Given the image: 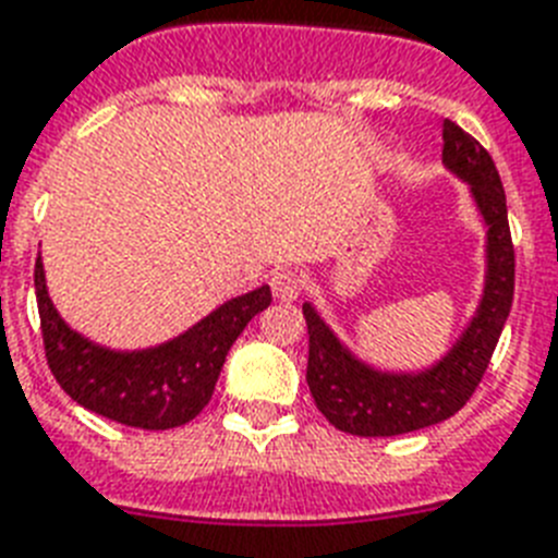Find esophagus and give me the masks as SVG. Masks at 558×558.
<instances>
[{"label": "esophagus", "mask_w": 558, "mask_h": 558, "mask_svg": "<svg viewBox=\"0 0 558 558\" xmlns=\"http://www.w3.org/2000/svg\"><path fill=\"white\" fill-rule=\"evenodd\" d=\"M271 292H275V298L283 303L294 301V298L301 294V278L289 269L275 271V275H271Z\"/></svg>", "instance_id": "esophagus-1"}]
</instances>
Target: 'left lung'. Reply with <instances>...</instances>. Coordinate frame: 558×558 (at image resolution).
Instances as JSON below:
<instances>
[{
    "label": "left lung",
    "instance_id": "left-lung-1",
    "mask_svg": "<svg viewBox=\"0 0 558 558\" xmlns=\"http://www.w3.org/2000/svg\"><path fill=\"white\" fill-rule=\"evenodd\" d=\"M441 162L456 180L468 183L484 223L482 294L450 350L424 369H381L355 355L320 318V312L310 301L303 303L310 329L306 384L326 421L350 436H404L456 415L482 381L513 306L515 257L496 162L468 131L450 120H444Z\"/></svg>",
    "mask_w": 558,
    "mask_h": 558
}]
</instances>
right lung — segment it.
Returning <instances> with one entry per match:
<instances>
[{"instance_id": "1", "label": "right lung", "mask_w": 558, "mask_h": 558, "mask_svg": "<svg viewBox=\"0 0 558 558\" xmlns=\"http://www.w3.org/2000/svg\"><path fill=\"white\" fill-rule=\"evenodd\" d=\"M34 287L45 355L59 387L85 410L140 429L183 427L197 418L215 392L232 343L271 303V289L264 283L223 301L169 341L114 350L76 332L59 315L48 294L43 255L36 257Z\"/></svg>"}]
</instances>
